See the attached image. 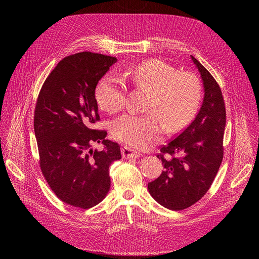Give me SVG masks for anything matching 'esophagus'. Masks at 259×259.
Returning <instances> with one entry per match:
<instances>
[{
	"label": "esophagus",
	"instance_id": "34e87169",
	"mask_svg": "<svg viewBox=\"0 0 259 259\" xmlns=\"http://www.w3.org/2000/svg\"><path fill=\"white\" fill-rule=\"evenodd\" d=\"M121 154H122V157H124L125 159L138 158L141 156V153L139 151H135V150H133V149H131L127 146H124L121 148Z\"/></svg>",
	"mask_w": 259,
	"mask_h": 259
}]
</instances>
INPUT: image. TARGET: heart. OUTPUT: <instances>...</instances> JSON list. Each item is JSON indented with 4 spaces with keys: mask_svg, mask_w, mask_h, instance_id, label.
<instances>
[{
    "mask_svg": "<svg viewBox=\"0 0 259 259\" xmlns=\"http://www.w3.org/2000/svg\"><path fill=\"white\" fill-rule=\"evenodd\" d=\"M122 77L149 92L146 111L150 113H125L111 125L113 137L130 147L143 148L157 141L162 132L160 122L169 132L182 130L197 111L201 86L191 72H176L165 62L149 60L127 70ZM95 98L104 111L116 112L125 103V85L115 75L107 74L99 81Z\"/></svg>",
    "mask_w": 259,
    "mask_h": 259,
    "instance_id": "heart-1",
    "label": "heart"
}]
</instances>
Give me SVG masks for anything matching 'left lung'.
Masks as SVG:
<instances>
[{
  "label": "left lung",
  "mask_w": 259,
  "mask_h": 259,
  "mask_svg": "<svg viewBox=\"0 0 259 259\" xmlns=\"http://www.w3.org/2000/svg\"><path fill=\"white\" fill-rule=\"evenodd\" d=\"M191 60L203 85L201 107L191 124L160 148L157 157L165 170L148 184L149 193L159 205L174 211L191 207L207 193L224 157L226 108L223 93L206 68L192 56Z\"/></svg>",
  "instance_id": "8db88e82"
}]
</instances>
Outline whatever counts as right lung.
<instances>
[{
	"label": "right lung",
	"instance_id": "obj_1",
	"mask_svg": "<svg viewBox=\"0 0 259 259\" xmlns=\"http://www.w3.org/2000/svg\"><path fill=\"white\" fill-rule=\"evenodd\" d=\"M116 61L88 51L66 57L38 94L33 121L40 170L56 195L73 207L89 209L106 197L109 166L121 158L119 145L93 129L100 120L95 88ZM94 142L104 150L92 151Z\"/></svg>",
	"mask_w": 259,
	"mask_h": 259
}]
</instances>
